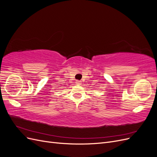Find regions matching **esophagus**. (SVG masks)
I'll list each match as a JSON object with an SVG mask.
<instances>
[{
    "mask_svg": "<svg viewBox=\"0 0 157 157\" xmlns=\"http://www.w3.org/2000/svg\"><path fill=\"white\" fill-rule=\"evenodd\" d=\"M80 83H81V81H80V80H76V84H80Z\"/></svg>",
    "mask_w": 157,
    "mask_h": 157,
    "instance_id": "1",
    "label": "esophagus"
}]
</instances>
